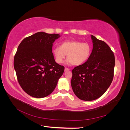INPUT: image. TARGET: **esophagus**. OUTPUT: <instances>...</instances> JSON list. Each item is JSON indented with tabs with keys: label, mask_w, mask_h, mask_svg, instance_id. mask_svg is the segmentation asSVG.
Returning a JSON list of instances; mask_svg holds the SVG:
<instances>
[{
	"label": "esophagus",
	"mask_w": 130,
	"mask_h": 130,
	"mask_svg": "<svg viewBox=\"0 0 130 130\" xmlns=\"http://www.w3.org/2000/svg\"><path fill=\"white\" fill-rule=\"evenodd\" d=\"M69 70V68H67V67H65V68H64V71H65V72H67V71H68Z\"/></svg>",
	"instance_id": "1"
}]
</instances>
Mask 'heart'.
<instances>
[{
    "label": "heart",
    "mask_w": 130,
    "mask_h": 130,
    "mask_svg": "<svg viewBox=\"0 0 130 130\" xmlns=\"http://www.w3.org/2000/svg\"><path fill=\"white\" fill-rule=\"evenodd\" d=\"M55 60L57 63L63 62L67 55L68 62L79 66L87 61L92 53V46L88 43L77 41H66L60 46L55 47L53 51Z\"/></svg>",
    "instance_id": "b5f03b06"
}]
</instances>
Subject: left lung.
Here are the masks:
<instances>
[{
    "label": "left lung",
    "instance_id": "left-lung-1",
    "mask_svg": "<svg viewBox=\"0 0 130 130\" xmlns=\"http://www.w3.org/2000/svg\"><path fill=\"white\" fill-rule=\"evenodd\" d=\"M93 48L84 64L73 70L71 85L76 96L85 101L95 100L111 85L114 76L115 57L109 46L91 35Z\"/></svg>",
    "mask_w": 130,
    "mask_h": 130
}]
</instances>
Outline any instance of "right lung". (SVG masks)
<instances>
[{
	"instance_id": "1",
	"label": "right lung",
	"mask_w": 130,
	"mask_h": 130,
	"mask_svg": "<svg viewBox=\"0 0 130 130\" xmlns=\"http://www.w3.org/2000/svg\"><path fill=\"white\" fill-rule=\"evenodd\" d=\"M60 36L37 32L25 38L18 47L14 68L19 84L31 96L49 95L64 72V66L57 63L52 53L53 43Z\"/></svg>"
}]
</instances>
